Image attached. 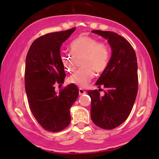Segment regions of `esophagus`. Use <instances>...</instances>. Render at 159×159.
Instances as JSON below:
<instances>
[{"label": "esophagus", "mask_w": 159, "mask_h": 159, "mask_svg": "<svg viewBox=\"0 0 159 159\" xmlns=\"http://www.w3.org/2000/svg\"><path fill=\"white\" fill-rule=\"evenodd\" d=\"M85 93H86V91L84 90L83 89H82V88H80L79 89V94H80V95H84V94H85Z\"/></svg>", "instance_id": "1"}]
</instances>
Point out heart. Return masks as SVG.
Returning <instances> with one entry per match:
<instances>
[{
    "mask_svg": "<svg viewBox=\"0 0 159 159\" xmlns=\"http://www.w3.org/2000/svg\"><path fill=\"white\" fill-rule=\"evenodd\" d=\"M70 47L77 57L83 56L81 64L83 67L71 75L68 82L85 88L94 78L95 71L100 74L107 68L111 56L109 46L106 43H99L96 38L82 34L71 42ZM61 58L66 71L71 72L76 69L77 61L70 53L64 52L61 54Z\"/></svg>",
    "mask_w": 159,
    "mask_h": 159,
    "instance_id": "obj_1",
    "label": "heart"
}]
</instances>
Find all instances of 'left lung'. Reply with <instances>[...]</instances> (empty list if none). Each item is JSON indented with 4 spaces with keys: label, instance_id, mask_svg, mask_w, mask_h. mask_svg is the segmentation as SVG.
Masks as SVG:
<instances>
[{
    "label": "left lung",
    "instance_id": "obj_1",
    "mask_svg": "<svg viewBox=\"0 0 159 159\" xmlns=\"http://www.w3.org/2000/svg\"><path fill=\"white\" fill-rule=\"evenodd\" d=\"M108 40L111 56L107 68L95 84L106 88L99 95L98 90H89L91 98L90 116L95 125L104 129H112L121 125L131 112L138 88V62L134 50L128 41L110 31L93 30Z\"/></svg>",
    "mask_w": 159,
    "mask_h": 159
}]
</instances>
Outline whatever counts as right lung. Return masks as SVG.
I'll return each mask as SVG.
<instances>
[{"label": "right lung", "instance_id": "obj_1", "mask_svg": "<svg viewBox=\"0 0 159 159\" xmlns=\"http://www.w3.org/2000/svg\"><path fill=\"white\" fill-rule=\"evenodd\" d=\"M76 28L52 32L36 39L28 51L25 84L30 110L38 122L49 132H59L71 121L70 108L79 95L75 84L57 93L55 84L66 77L60 48Z\"/></svg>", "mask_w": 159, "mask_h": 159}]
</instances>
